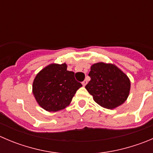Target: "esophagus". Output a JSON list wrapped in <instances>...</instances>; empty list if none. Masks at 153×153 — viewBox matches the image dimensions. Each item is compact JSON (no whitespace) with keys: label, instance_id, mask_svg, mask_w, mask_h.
Instances as JSON below:
<instances>
[{"label":"esophagus","instance_id":"1","mask_svg":"<svg viewBox=\"0 0 153 153\" xmlns=\"http://www.w3.org/2000/svg\"><path fill=\"white\" fill-rule=\"evenodd\" d=\"M87 84V81L86 80H84L83 82H82V85H83V86H85V85H86Z\"/></svg>","mask_w":153,"mask_h":153}]
</instances>
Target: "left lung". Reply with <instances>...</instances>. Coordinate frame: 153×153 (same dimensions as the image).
<instances>
[{
	"instance_id": "obj_1",
	"label": "left lung",
	"mask_w": 153,
	"mask_h": 153,
	"mask_svg": "<svg viewBox=\"0 0 153 153\" xmlns=\"http://www.w3.org/2000/svg\"><path fill=\"white\" fill-rule=\"evenodd\" d=\"M88 76L91 80L85 88L97 104L114 109L127 100L131 89L130 79L117 66L104 62L93 64Z\"/></svg>"
}]
</instances>
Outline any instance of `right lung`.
<instances>
[{
  "instance_id": "add662e5",
  "label": "right lung",
  "mask_w": 153,
  "mask_h": 153,
  "mask_svg": "<svg viewBox=\"0 0 153 153\" xmlns=\"http://www.w3.org/2000/svg\"><path fill=\"white\" fill-rule=\"evenodd\" d=\"M65 63H52L36 75L32 92L37 104L48 112L64 110L71 104L72 98L82 84L74 77V73L67 70Z\"/></svg>"
}]
</instances>
